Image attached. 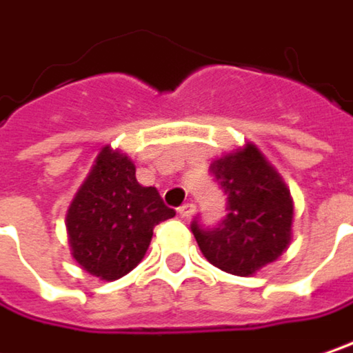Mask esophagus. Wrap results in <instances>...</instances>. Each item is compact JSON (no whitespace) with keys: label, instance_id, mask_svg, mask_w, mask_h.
Masks as SVG:
<instances>
[{"label":"esophagus","instance_id":"34e87169","mask_svg":"<svg viewBox=\"0 0 353 353\" xmlns=\"http://www.w3.org/2000/svg\"><path fill=\"white\" fill-rule=\"evenodd\" d=\"M177 212H179V216H181V218L188 219L192 214H194V212H196V205H194L192 201H188V203L179 205V208H177Z\"/></svg>","mask_w":353,"mask_h":353}]
</instances>
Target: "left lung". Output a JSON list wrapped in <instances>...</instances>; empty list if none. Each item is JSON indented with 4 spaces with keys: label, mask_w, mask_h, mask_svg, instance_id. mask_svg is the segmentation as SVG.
<instances>
[{
    "label": "left lung",
    "mask_w": 353,
    "mask_h": 353,
    "mask_svg": "<svg viewBox=\"0 0 353 353\" xmlns=\"http://www.w3.org/2000/svg\"><path fill=\"white\" fill-rule=\"evenodd\" d=\"M210 172L228 196V216L216 228L194 219L197 245L219 270L252 276L280 258L292 241L290 190L254 143L214 159Z\"/></svg>",
    "instance_id": "left-lung-1"
}]
</instances>
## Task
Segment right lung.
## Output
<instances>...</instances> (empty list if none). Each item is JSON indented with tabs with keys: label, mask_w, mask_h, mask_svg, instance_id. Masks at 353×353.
Wrapping results in <instances>:
<instances>
[{
	"label": "right lung",
	"mask_w": 353,
	"mask_h": 353,
	"mask_svg": "<svg viewBox=\"0 0 353 353\" xmlns=\"http://www.w3.org/2000/svg\"><path fill=\"white\" fill-rule=\"evenodd\" d=\"M174 216L156 188L137 183L134 161L105 145L65 216L73 259L99 280H119L143 259L157 223Z\"/></svg>",
	"instance_id": "obj_1"
}]
</instances>
